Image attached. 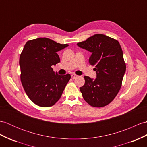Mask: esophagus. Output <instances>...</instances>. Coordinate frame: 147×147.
I'll use <instances>...</instances> for the list:
<instances>
[{"label": "esophagus", "mask_w": 147, "mask_h": 147, "mask_svg": "<svg viewBox=\"0 0 147 147\" xmlns=\"http://www.w3.org/2000/svg\"><path fill=\"white\" fill-rule=\"evenodd\" d=\"M72 76V78H73V79H75V78H76L78 77V75L73 74H72V76Z\"/></svg>", "instance_id": "obj_1"}]
</instances>
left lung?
I'll return each instance as SVG.
<instances>
[{
  "mask_svg": "<svg viewBox=\"0 0 147 147\" xmlns=\"http://www.w3.org/2000/svg\"><path fill=\"white\" fill-rule=\"evenodd\" d=\"M77 45L91 53L89 63L96 73L94 80L84 77L85 83L80 88L84 100L92 107H105L117 95L126 71L120 44L117 40L97 34Z\"/></svg>",
  "mask_w": 147,
  "mask_h": 147,
  "instance_id": "1",
  "label": "left lung"
}]
</instances>
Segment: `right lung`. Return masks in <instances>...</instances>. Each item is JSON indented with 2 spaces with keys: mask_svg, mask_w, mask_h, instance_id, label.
Returning <instances> with one entry per match:
<instances>
[{
  "mask_svg": "<svg viewBox=\"0 0 147 147\" xmlns=\"http://www.w3.org/2000/svg\"><path fill=\"white\" fill-rule=\"evenodd\" d=\"M68 46L46 37L28 40L20 56V80L26 93L34 103L42 107L59 100L71 75H59L52 66L60 62L57 52Z\"/></svg>",
  "mask_w": 147,
  "mask_h": 147,
  "instance_id": "1",
  "label": "right lung"
}]
</instances>
